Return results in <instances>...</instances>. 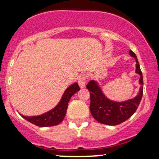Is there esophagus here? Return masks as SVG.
<instances>
[{"label": "esophagus", "instance_id": "obj_1", "mask_svg": "<svg viewBox=\"0 0 159 159\" xmlns=\"http://www.w3.org/2000/svg\"><path fill=\"white\" fill-rule=\"evenodd\" d=\"M86 79H87V76H86L85 75H81L80 76V78H78V83L81 88H84V87H85Z\"/></svg>", "mask_w": 159, "mask_h": 159}]
</instances>
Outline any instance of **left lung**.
Masks as SVG:
<instances>
[{"instance_id": "obj_1", "label": "left lung", "mask_w": 159, "mask_h": 159, "mask_svg": "<svg viewBox=\"0 0 159 159\" xmlns=\"http://www.w3.org/2000/svg\"><path fill=\"white\" fill-rule=\"evenodd\" d=\"M129 54L135 59L136 73L140 76V91L135 98L122 102L111 101L105 97L97 82L90 81L87 84V88L90 91V113L98 123L109 125H119L130 118L139 106L143 96V75L136 54L131 50L129 51Z\"/></svg>"}]
</instances>
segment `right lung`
Instances as JSON below:
<instances>
[{"label": "right lung", "mask_w": 159, "mask_h": 159, "mask_svg": "<svg viewBox=\"0 0 159 159\" xmlns=\"http://www.w3.org/2000/svg\"><path fill=\"white\" fill-rule=\"evenodd\" d=\"M78 90H80L79 86L77 83H75L66 90L61 102L52 111L39 116H26L21 115V116L30 123L39 127H48L58 125L64 119L71 97Z\"/></svg>", "instance_id": "obj_1"}]
</instances>
